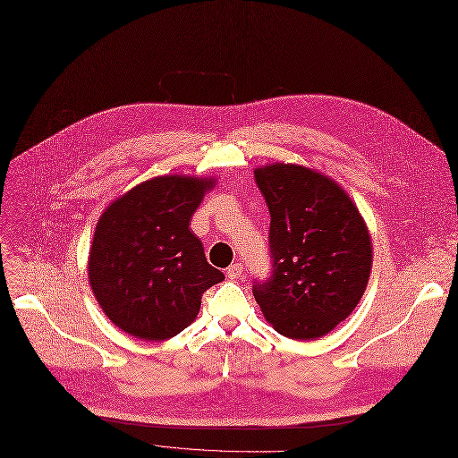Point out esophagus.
Wrapping results in <instances>:
<instances>
[{
	"label": "esophagus",
	"instance_id": "34e87169",
	"mask_svg": "<svg viewBox=\"0 0 458 458\" xmlns=\"http://www.w3.org/2000/svg\"><path fill=\"white\" fill-rule=\"evenodd\" d=\"M242 275H243L242 263H233V266H230V267L226 269V276H228L230 280H235V278H239Z\"/></svg>",
	"mask_w": 458,
	"mask_h": 458
}]
</instances>
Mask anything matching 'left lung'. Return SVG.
Listing matches in <instances>:
<instances>
[{"mask_svg":"<svg viewBox=\"0 0 458 458\" xmlns=\"http://www.w3.org/2000/svg\"><path fill=\"white\" fill-rule=\"evenodd\" d=\"M271 213L273 273L252 293L273 328L316 340L347 319L371 273V235L347 192L321 173L293 163L256 168Z\"/></svg>","mask_w":458,"mask_h":458,"instance_id":"8db88e82","label":"left lung"}]
</instances>
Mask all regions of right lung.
I'll use <instances>...</instances> for the list:
<instances>
[{"label":"right lung","mask_w":458,"mask_h":458,"mask_svg":"<svg viewBox=\"0 0 458 458\" xmlns=\"http://www.w3.org/2000/svg\"><path fill=\"white\" fill-rule=\"evenodd\" d=\"M211 178L157 176L102 213L89 252V282L106 316L133 338L161 342L197 319L208 287L225 280L189 230Z\"/></svg>","instance_id":"obj_1"}]
</instances>
